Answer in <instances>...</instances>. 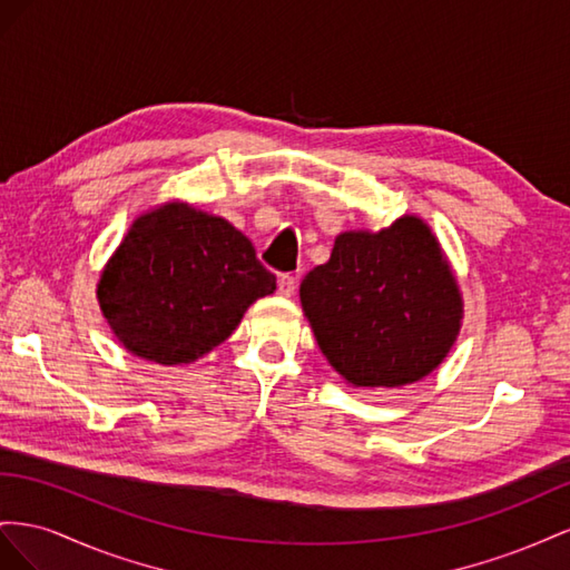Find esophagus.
I'll return each mask as SVG.
<instances>
[{"label":"esophagus","instance_id":"esophagus-1","mask_svg":"<svg viewBox=\"0 0 570 570\" xmlns=\"http://www.w3.org/2000/svg\"><path fill=\"white\" fill-rule=\"evenodd\" d=\"M296 284H298V279H296L294 274H282V276H279V296H284V298L294 296Z\"/></svg>","mask_w":570,"mask_h":570}]
</instances>
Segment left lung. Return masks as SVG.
I'll use <instances>...</instances> for the list:
<instances>
[{"label": "left lung", "instance_id": "1", "mask_svg": "<svg viewBox=\"0 0 570 570\" xmlns=\"http://www.w3.org/2000/svg\"><path fill=\"white\" fill-rule=\"evenodd\" d=\"M303 313L330 365L353 386H403L442 365L463 298L420 217L338 234L332 257L301 282Z\"/></svg>", "mask_w": 570, "mask_h": 570}]
</instances>
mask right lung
<instances>
[{
    "label": "right lung",
    "instance_id": "obj_1",
    "mask_svg": "<svg viewBox=\"0 0 570 570\" xmlns=\"http://www.w3.org/2000/svg\"><path fill=\"white\" fill-rule=\"evenodd\" d=\"M276 276L226 219L186 203L140 215L97 282L119 344L159 365H188L219 346Z\"/></svg>",
    "mask_w": 570,
    "mask_h": 570
}]
</instances>
